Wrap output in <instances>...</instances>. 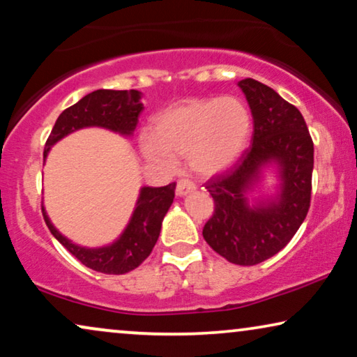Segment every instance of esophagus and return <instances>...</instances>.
I'll use <instances>...</instances> for the list:
<instances>
[{
  "mask_svg": "<svg viewBox=\"0 0 357 357\" xmlns=\"http://www.w3.org/2000/svg\"><path fill=\"white\" fill-rule=\"evenodd\" d=\"M197 188V185H195L192 180L188 178H180L177 182V187H175V193L178 195V197H185V195L193 192V190Z\"/></svg>",
  "mask_w": 357,
  "mask_h": 357,
  "instance_id": "obj_1",
  "label": "esophagus"
}]
</instances>
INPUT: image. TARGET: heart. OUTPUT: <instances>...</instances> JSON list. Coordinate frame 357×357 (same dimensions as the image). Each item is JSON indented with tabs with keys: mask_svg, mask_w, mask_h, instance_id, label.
Wrapping results in <instances>:
<instances>
[{
	"mask_svg": "<svg viewBox=\"0 0 357 357\" xmlns=\"http://www.w3.org/2000/svg\"><path fill=\"white\" fill-rule=\"evenodd\" d=\"M250 126L248 110L236 97L185 100L154 116L141 153L162 165H172V155H187L193 170L216 174L242 153Z\"/></svg>",
	"mask_w": 357,
	"mask_h": 357,
	"instance_id": "obj_1",
	"label": "heart"
}]
</instances>
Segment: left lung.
<instances>
[{
    "mask_svg": "<svg viewBox=\"0 0 357 357\" xmlns=\"http://www.w3.org/2000/svg\"><path fill=\"white\" fill-rule=\"evenodd\" d=\"M253 116L250 148L234 165L204 183L214 213L203 237L214 252L234 265L252 266L284 248L309 213L314 170V141L297 107L260 81L238 82ZM276 160L283 190L278 204L250 208L245 192L263 163Z\"/></svg>",
    "mask_w": 357,
    "mask_h": 357,
    "instance_id": "left-lung-1",
    "label": "left lung"
}]
</instances>
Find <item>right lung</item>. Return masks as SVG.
<instances>
[{
    "label": "right lung",
    "mask_w": 357,
    "mask_h": 357,
    "mask_svg": "<svg viewBox=\"0 0 357 357\" xmlns=\"http://www.w3.org/2000/svg\"><path fill=\"white\" fill-rule=\"evenodd\" d=\"M141 110H143V104L139 102V92L135 89H99L91 92L82 97L77 104L63 110V114L58 116L45 143L43 158L47 155L50 146L55 144L58 139L84 126H104L112 131H119L121 135H130L138 125ZM174 197L175 183H169L165 187H144L141 190L133 218L128 227L125 229L123 236L110 247L96 248V250L71 243L53 227L43 206L42 214L53 237L82 265L94 271L105 273V275H125L138 268L151 255L158 242L162 219L169 211Z\"/></svg>",
    "instance_id": "right-lung-1"
}]
</instances>
